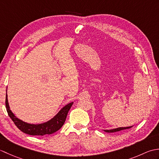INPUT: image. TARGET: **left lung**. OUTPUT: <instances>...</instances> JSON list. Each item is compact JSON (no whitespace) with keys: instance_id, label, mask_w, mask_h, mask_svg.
<instances>
[{"instance_id":"left-lung-1","label":"left lung","mask_w":159,"mask_h":159,"mask_svg":"<svg viewBox=\"0 0 159 159\" xmlns=\"http://www.w3.org/2000/svg\"><path fill=\"white\" fill-rule=\"evenodd\" d=\"M133 126H127V127H120V128H114V129H111V130H104V131L106 132V133H116V132H118V131H121V130H123L128 129V128H132Z\"/></svg>"}]
</instances>
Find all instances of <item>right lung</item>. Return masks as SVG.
I'll list each match as a JSON object with an SVG mask.
<instances>
[{"label": "right lung", "mask_w": 159, "mask_h": 159, "mask_svg": "<svg viewBox=\"0 0 159 159\" xmlns=\"http://www.w3.org/2000/svg\"><path fill=\"white\" fill-rule=\"evenodd\" d=\"M72 104L73 102L66 104L52 119L46 121V122L37 124H29L20 120L13 114V113H12L9 105L7 93H6L5 105L9 116L20 130L26 134H30V135L43 136L45 134H51L59 130L65 122L67 113H68V111H70L71 107L72 106Z\"/></svg>", "instance_id": "add662e5"}]
</instances>
